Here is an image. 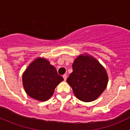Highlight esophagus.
<instances>
[{"instance_id": "34e87169", "label": "esophagus", "mask_w": 130, "mask_h": 130, "mask_svg": "<svg viewBox=\"0 0 130 130\" xmlns=\"http://www.w3.org/2000/svg\"><path fill=\"white\" fill-rule=\"evenodd\" d=\"M63 78H64V80H66L67 78V75L66 74H65L63 75Z\"/></svg>"}]
</instances>
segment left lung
I'll use <instances>...</instances> for the list:
<instances>
[{"instance_id":"1","label":"left lung","mask_w":130,"mask_h":130,"mask_svg":"<svg viewBox=\"0 0 130 130\" xmlns=\"http://www.w3.org/2000/svg\"><path fill=\"white\" fill-rule=\"evenodd\" d=\"M72 68V73L67 82L76 98L86 103L98 99L108 82V75L104 67L95 58L86 53L75 59Z\"/></svg>"}]
</instances>
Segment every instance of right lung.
<instances>
[{
    "label": "right lung",
    "instance_id": "obj_1",
    "mask_svg": "<svg viewBox=\"0 0 130 130\" xmlns=\"http://www.w3.org/2000/svg\"><path fill=\"white\" fill-rule=\"evenodd\" d=\"M22 80L29 96L39 101H46L53 95L63 78L58 74L57 69L47 59L38 57L25 70Z\"/></svg>",
    "mask_w": 130,
    "mask_h": 130
}]
</instances>
